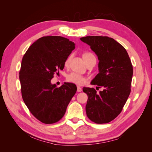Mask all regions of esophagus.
<instances>
[{
    "instance_id": "esophagus-1",
    "label": "esophagus",
    "mask_w": 152,
    "mask_h": 152,
    "mask_svg": "<svg viewBox=\"0 0 152 152\" xmlns=\"http://www.w3.org/2000/svg\"><path fill=\"white\" fill-rule=\"evenodd\" d=\"M82 91V89L80 88V86L77 87V91H78V92H81Z\"/></svg>"
}]
</instances>
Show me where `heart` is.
Masks as SVG:
<instances>
[{"label": "heart", "mask_w": 152, "mask_h": 152, "mask_svg": "<svg viewBox=\"0 0 152 152\" xmlns=\"http://www.w3.org/2000/svg\"><path fill=\"white\" fill-rule=\"evenodd\" d=\"M83 57L84 59L86 64L91 62L92 61H95L96 62V59L95 56L91 53H84L83 54ZM71 59V56L68 57L65 61H64V65L67 66L69 64L70 60ZM66 81L68 82L74 83V84L76 85H82L86 81V79L84 76H83L80 74L76 73V72H71L69 74H68L66 76Z\"/></svg>", "instance_id": "obj_1"}]
</instances>
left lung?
Instances as JSON below:
<instances>
[{"instance_id": "left-lung-1", "label": "left lung", "mask_w": 152, "mask_h": 152, "mask_svg": "<svg viewBox=\"0 0 152 152\" xmlns=\"http://www.w3.org/2000/svg\"><path fill=\"white\" fill-rule=\"evenodd\" d=\"M80 39L98 56L99 72L91 83L103 89L96 93L94 88H83L88 96L86 114L95 124H107L121 112L130 95L133 65L125 48L112 38L89 36Z\"/></svg>"}]
</instances>
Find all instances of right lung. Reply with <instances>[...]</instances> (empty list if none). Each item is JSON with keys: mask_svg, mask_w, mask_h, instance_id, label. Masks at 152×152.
<instances>
[{"mask_svg": "<svg viewBox=\"0 0 152 152\" xmlns=\"http://www.w3.org/2000/svg\"><path fill=\"white\" fill-rule=\"evenodd\" d=\"M74 48L75 44L68 38L43 37L23 57L19 72L22 98L31 114L44 124L59 121L76 92L74 83H64L59 88L51 83Z\"/></svg>", "mask_w": 152, "mask_h": 152, "instance_id": "1", "label": "right lung"}]
</instances>
